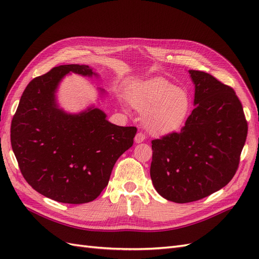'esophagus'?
<instances>
[{
  "label": "esophagus",
  "mask_w": 259,
  "mask_h": 259,
  "mask_svg": "<svg viewBox=\"0 0 259 259\" xmlns=\"http://www.w3.org/2000/svg\"><path fill=\"white\" fill-rule=\"evenodd\" d=\"M145 139H146L145 134H143V133H137L136 136H135V143L140 144V143H143Z\"/></svg>",
  "instance_id": "esophagus-1"
}]
</instances>
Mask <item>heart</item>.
<instances>
[{
  "instance_id": "1",
  "label": "heart",
  "mask_w": 259,
  "mask_h": 259,
  "mask_svg": "<svg viewBox=\"0 0 259 259\" xmlns=\"http://www.w3.org/2000/svg\"><path fill=\"white\" fill-rule=\"evenodd\" d=\"M128 99L138 111L146 112L145 126L153 135L179 131L191 110L189 94L163 77H153L133 86Z\"/></svg>"
}]
</instances>
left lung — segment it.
I'll return each instance as SVG.
<instances>
[{
    "mask_svg": "<svg viewBox=\"0 0 259 259\" xmlns=\"http://www.w3.org/2000/svg\"><path fill=\"white\" fill-rule=\"evenodd\" d=\"M194 109L180 133L152 140L150 176L155 190L175 203L201 200L236 174L247 136L241 101L228 85L189 70Z\"/></svg>",
    "mask_w": 259,
    "mask_h": 259,
    "instance_id": "8db88e82",
    "label": "left lung"
}]
</instances>
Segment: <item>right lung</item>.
<instances>
[{
    "label": "right lung",
    "instance_id": "1",
    "mask_svg": "<svg viewBox=\"0 0 259 259\" xmlns=\"http://www.w3.org/2000/svg\"><path fill=\"white\" fill-rule=\"evenodd\" d=\"M70 72L98 76L89 66L64 65L33 79L13 117L11 143L21 174L34 190L57 202L82 204L105 189L137 128L110 123L94 106L74 114L60 109L56 92Z\"/></svg>",
    "mask_w": 259,
    "mask_h": 259
}]
</instances>
